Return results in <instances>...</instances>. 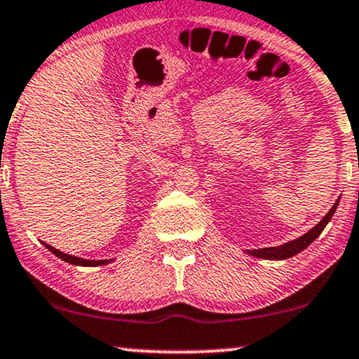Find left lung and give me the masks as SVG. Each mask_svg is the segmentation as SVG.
I'll use <instances>...</instances> for the list:
<instances>
[{
    "label": "left lung",
    "instance_id": "obj_1",
    "mask_svg": "<svg viewBox=\"0 0 359 359\" xmlns=\"http://www.w3.org/2000/svg\"><path fill=\"white\" fill-rule=\"evenodd\" d=\"M337 205H338V201H337L335 204H333V208L328 210V214L325 215V217H323L320 222H318L312 230H309L306 235H302V237L292 240V242H289V243L279 245V247L250 250L248 255H253V257H257V258H266V259H286V258L294 257V255H297L299 252H302L304 248H307L309 245H311L313 240H316L318 235L322 233V230L325 229V225L330 222L332 215L335 214Z\"/></svg>",
    "mask_w": 359,
    "mask_h": 359
}]
</instances>
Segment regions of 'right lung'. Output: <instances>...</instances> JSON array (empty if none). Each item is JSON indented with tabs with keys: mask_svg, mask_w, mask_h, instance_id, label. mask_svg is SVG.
Instances as JSON below:
<instances>
[{
	"mask_svg": "<svg viewBox=\"0 0 359 359\" xmlns=\"http://www.w3.org/2000/svg\"><path fill=\"white\" fill-rule=\"evenodd\" d=\"M43 243V242H42ZM46 245V248H48L50 250V252L55 255V257H58V258H62L63 262H67V263H70V264H76V266H101V264H107L109 262H112V259H85V258H78V257H72V255H67V253H63V252H58L57 248H53V247H50V245H47V243H43Z\"/></svg>",
	"mask_w": 359,
	"mask_h": 359,
	"instance_id": "1",
	"label": "right lung"
}]
</instances>
